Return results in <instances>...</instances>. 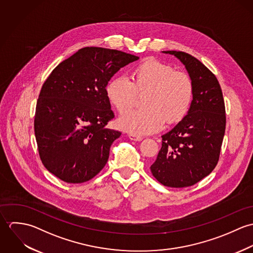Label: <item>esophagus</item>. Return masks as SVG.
I'll use <instances>...</instances> for the list:
<instances>
[{
	"label": "esophagus",
	"instance_id": "1",
	"mask_svg": "<svg viewBox=\"0 0 253 253\" xmlns=\"http://www.w3.org/2000/svg\"><path fill=\"white\" fill-rule=\"evenodd\" d=\"M128 137L130 140H134V141H141L143 139V137L135 134H128Z\"/></svg>",
	"mask_w": 253,
	"mask_h": 253
}]
</instances>
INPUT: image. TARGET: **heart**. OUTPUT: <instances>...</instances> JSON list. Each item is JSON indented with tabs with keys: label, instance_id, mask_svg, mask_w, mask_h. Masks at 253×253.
<instances>
[{
	"label": "heart",
	"instance_id": "obj_1",
	"mask_svg": "<svg viewBox=\"0 0 253 253\" xmlns=\"http://www.w3.org/2000/svg\"><path fill=\"white\" fill-rule=\"evenodd\" d=\"M142 94L144 108L132 111L119 120L120 126L133 134L155 132L165 122L169 126L181 122L191 107L194 84L188 74L148 58L133 68L131 81L122 76L115 77L106 86L109 102L120 114L132 108L138 95Z\"/></svg>",
	"mask_w": 253,
	"mask_h": 253
}]
</instances>
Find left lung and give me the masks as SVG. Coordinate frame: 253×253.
<instances>
[{"label":"left lung","instance_id":"1","mask_svg":"<svg viewBox=\"0 0 253 253\" xmlns=\"http://www.w3.org/2000/svg\"><path fill=\"white\" fill-rule=\"evenodd\" d=\"M194 84V97L186 117L162 136V148L150 167L165 186L195 185L216 167L225 134L226 115L222 89L215 75L196 57L176 50Z\"/></svg>","mask_w":253,"mask_h":253}]
</instances>
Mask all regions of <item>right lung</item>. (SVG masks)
Here are the masks:
<instances>
[{
  "instance_id": "right-lung-1",
  "label": "right lung",
  "mask_w": 253,
  "mask_h": 253,
  "mask_svg": "<svg viewBox=\"0 0 253 253\" xmlns=\"http://www.w3.org/2000/svg\"><path fill=\"white\" fill-rule=\"evenodd\" d=\"M139 57L86 46L59 63L43 83L34 128L44 168L67 183L90 180L105 167L111 144L122 134L106 128L114 113L106 95L110 79Z\"/></svg>"
}]
</instances>
